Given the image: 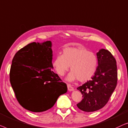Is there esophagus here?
Returning <instances> with one entry per match:
<instances>
[{"label":"esophagus","instance_id":"obj_1","mask_svg":"<svg viewBox=\"0 0 128 128\" xmlns=\"http://www.w3.org/2000/svg\"><path fill=\"white\" fill-rule=\"evenodd\" d=\"M67 88H68V90L70 92L74 91V88L72 87V86L71 84H67Z\"/></svg>","mask_w":128,"mask_h":128}]
</instances>
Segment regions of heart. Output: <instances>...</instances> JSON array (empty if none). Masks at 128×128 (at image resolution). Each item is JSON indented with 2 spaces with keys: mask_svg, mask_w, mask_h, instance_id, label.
Here are the masks:
<instances>
[{
  "mask_svg": "<svg viewBox=\"0 0 128 128\" xmlns=\"http://www.w3.org/2000/svg\"><path fill=\"white\" fill-rule=\"evenodd\" d=\"M54 69L60 76H64L70 69L72 71L66 80L72 82L78 80L86 82L92 78L98 66V59L93 52L82 47H68L62 50V54H58L52 62Z\"/></svg>",
  "mask_w": 128,
  "mask_h": 128,
  "instance_id": "obj_1",
  "label": "heart"
}]
</instances>
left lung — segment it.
I'll list each match as a JSON object with an SVG mask.
<instances>
[{"label":"left lung","mask_w":128,"mask_h":128,"mask_svg":"<svg viewBox=\"0 0 128 128\" xmlns=\"http://www.w3.org/2000/svg\"><path fill=\"white\" fill-rule=\"evenodd\" d=\"M96 54L98 66L96 73L91 80L77 88L83 95V99L76 104L77 107L88 112L102 108L117 84V66L112 54L102 48Z\"/></svg>","instance_id":"8db88e82"}]
</instances>
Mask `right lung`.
Instances as JSON below:
<instances>
[{
    "instance_id": "obj_1",
    "label": "right lung",
    "mask_w": 128,
    "mask_h": 128,
    "mask_svg": "<svg viewBox=\"0 0 128 128\" xmlns=\"http://www.w3.org/2000/svg\"><path fill=\"white\" fill-rule=\"evenodd\" d=\"M52 46L50 40L30 43L18 50L12 60L11 85L20 105L32 112L51 108L67 92L66 84L52 71Z\"/></svg>"
}]
</instances>
